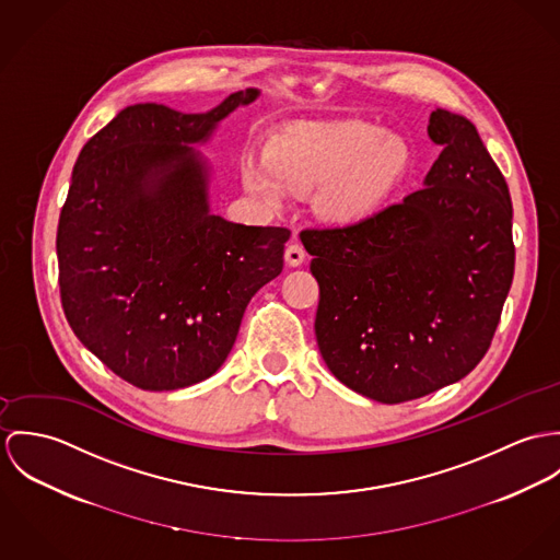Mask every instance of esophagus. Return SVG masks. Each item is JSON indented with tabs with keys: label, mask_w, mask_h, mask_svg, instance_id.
Returning a JSON list of instances; mask_svg holds the SVG:
<instances>
[{
	"label": "esophagus",
	"mask_w": 560,
	"mask_h": 560,
	"mask_svg": "<svg viewBox=\"0 0 560 560\" xmlns=\"http://www.w3.org/2000/svg\"><path fill=\"white\" fill-rule=\"evenodd\" d=\"M305 249H303V245H299V243H292L288 249H285V261H288V266H301L303 261H305Z\"/></svg>",
	"instance_id": "obj_1"
}]
</instances>
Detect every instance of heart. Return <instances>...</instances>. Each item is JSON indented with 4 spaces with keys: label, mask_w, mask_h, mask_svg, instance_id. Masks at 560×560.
Listing matches in <instances>:
<instances>
[{
    "label": "heart",
    "mask_w": 560,
    "mask_h": 560,
    "mask_svg": "<svg viewBox=\"0 0 560 560\" xmlns=\"http://www.w3.org/2000/svg\"><path fill=\"white\" fill-rule=\"evenodd\" d=\"M412 165L404 139L365 122L290 126L241 165L243 185L257 199L281 206L292 192H313L328 223L359 225L395 195Z\"/></svg>",
    "instance_id": "heart-1"
}]
</instances>
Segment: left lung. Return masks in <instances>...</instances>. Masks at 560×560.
Segmentation results:
<instances>
[{
  "instance_id": "left-lung-1",
  "label": "left lung",
  "mask_w": 560,
  "mask_h": 560,
  "mask_svg": "<svg viewBox=\"0 0 560 560\" xmlns=\"http://www.w3.org/2000/svg\"><path fill=\"white\" fill-rule=\"evenodd\" d=\"M428 135L442 152L421 190L359 225L301 234L319 285L322 359L380 404L472 372L513 281L509 187L477 128L434 109Z\"/></svg>"
}]
</instances>
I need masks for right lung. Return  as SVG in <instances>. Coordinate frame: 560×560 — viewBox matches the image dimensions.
Returning a JSON list of instances; mask_svg holds the SVG:
<instances>
[{
	"label": "right lung",
	"instance_id": "1",
	"mask_svg": "<svg viewBox=\"0 0 560 560\" xmlns=\"http://www.w3.org/2000/svg\"><path fill=\"white\" fill-rule=\"evenodd\" d=\"M230 94L206 114L141 103L81 150L58 225L60 294L79 341L143 390L217 372L255 292L281 275L285 228L210 212V165L192 145L250 105Z\"/></svg>",
	"mask_w": 560,
	"mask_h": 560
}]
</instances>
